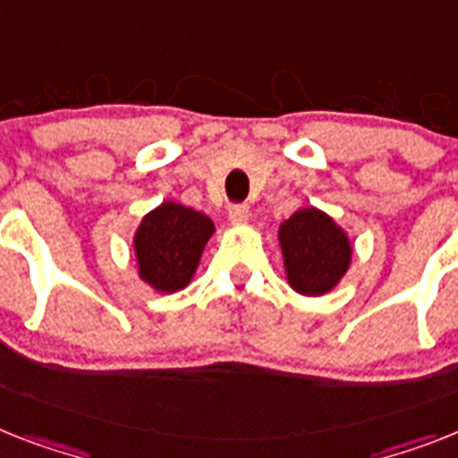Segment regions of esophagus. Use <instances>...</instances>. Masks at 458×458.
<instances>
[{
    "label": "esophagus",
    "mask_w": 458,
    "mask_h": 458,
    "mask_svg": "<svg viewBox=\"0 0 458 458\" xmlns=\"http://www.w3.org/2000/svg\"><path fill=\"white\" fill-rule=\"evenodd\" d=\"M228 216L233 223H244L249 218V207L247 205H233L230 207Z\"/></svg>",
    "instance_id": "1"
}]
</instances>
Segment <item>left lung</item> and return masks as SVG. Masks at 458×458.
Here are the masks:
<instances>
[{
    "label": "left lung",
    "instance_id": "1",
    "mask_svg": "<svg viewBox=\"0 0 458 458\" xmlns=\"http://www.w3.org/2000/svg\"><path fill=\"white\" fill-rule=\"evenodd\" d=\"M291 286L302 295H324L340 282L352 260L347 235L318 209H301L279 228Z\"/></svg>",
    "mask_w": 458,
    "mask_h": 458
}]
</instances>
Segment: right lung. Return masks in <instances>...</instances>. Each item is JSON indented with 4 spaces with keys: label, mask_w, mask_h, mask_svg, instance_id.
<instances>
[{
    "label": "right lung",
    "mask_w": 458,
    "mask_h": 458,
    "mask_svg": "<svg viewBox=\"0 0 458 458\" xmlns=\"http://www.w3.org/2000/svg\"><path fill=\"white\" fill-rule=\"evenodd\" d=\"M211 233L214 223L209 216L179 202H163L146 214L134 235L140 276L160 293L183 288L191 282Z\"/></svg>",
    "instance_id": "right-lung-1"
}]
</instances>
